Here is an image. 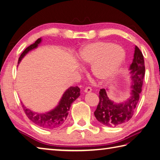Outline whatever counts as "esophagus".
Returning <instances> with one entry per match:
<instances>
[{
  "label": "esophagus",
  "mask_w": 160,
  "mask_h": 160,
  "mask_svg": "<svg viewBox=\"0 0 160 160\" xmlns=\"http://www.w3.org/2000/svg\"><path fill=\"white\" fill-rule=\"evenodd\" d=\"M84 92H85V93H90V92H92V88H91V87H86L85 89H84Z\"/></svg>",
  "instance_id": "1"
}]
</instances>
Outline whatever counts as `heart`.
<instances>
[{
  "instance_id": "1",
  "label": "heart",
  "mask_w": 160,
  "mask_h": 160,
  "mask_svg": "<svg viewBox=\"0 0 160 160\" xmlns=\"http://www.w3.org/2000/svg\"><path fill=\"white\" fill-rule=\"evenodd\" d=\"M126 59V51L120 45L110 42H95L84 46L78 59L82 66L92 65L93 76L101 82L113 78Z\"/></svg>"
}]
</instances>
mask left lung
<instances>
[{"mask_svg":"<svg viewBox=\"0 0 160 160\" xmlns=\"http://www.w3.org/2000/svg\"><path fill=\"white\" fill-rule=\"evenodd\" d=\"M129 70L132 89L126 101L115 103L109 99L107 91L105 89L100 90L99 102L94 115L96 119L105 126L116 127L126 123L132 117L138 104L145 75V64L142 52L137 46Z\"/></svg>","mask_w":160,"mask_h":160,"instance_id":"obj_1","label":"left lung"}]
</instances>
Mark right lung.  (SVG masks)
Returning a JSON list of instances; mask_svg holds the SVG:
<instances>
[{
	"label": "right lung",
	"instance_id": "right-lung-1",
	"mask_svg": "<svg viewBox=\"0 0 160 160\" xmlns=\"http://www.w3.org/2000/svg\"><path fill=\"white\" fill-rule=\"evenodd\" d=\"M42 42V38H39L33 44L24 50L18 58V64L20 63L21 59L27 53L36 48ZM80 89L78 87H70L62 95L58 106L48 112L45 114H39L31 111L23 105V110L28 118L33 123L40 128L46 129H53L60 127L64 123L67 118L71 104L80 96Z\"/></svg>",
	"mask_w": 160,
	"mask_h": 160
}]
</instances>
